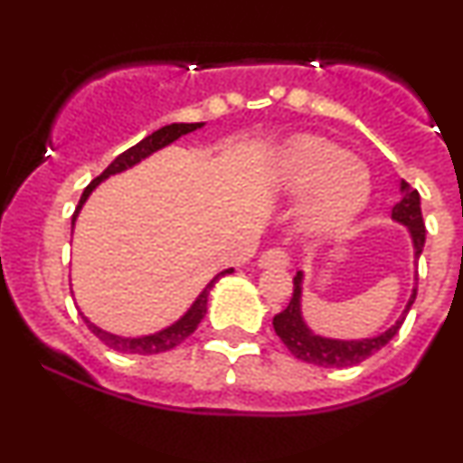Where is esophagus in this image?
<instances>
[{"label": "esophagus", "instance_id": "34e87169", "mask_svg": "<svg viewBox=\"0 0 463 463\" xmlns=\"http://www.w3.org/2000/svg\"><path fill=\"white\" fill-rule=\"evenodd\" d=\"M289 254L283 248H269L259 257V268H287Z\"/></svg>", "mask_w": 463, "mask_h": 463}]
</instances>
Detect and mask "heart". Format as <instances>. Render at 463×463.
Returning <instances> with one entry per match:
<instances>
[{
    "label": "heart",
    "mask_w": 463,
    "mask_h": 463,
    "mask_svg": "<svg viewBox=\"0 0 463 463\" xmlns=\"http://www.w3.org/2000/svg\"><path fill=\"white\" fill-rule=\"evenodd\" d=\"M276 184L285 194H307L302 220L313 232L346 228L368 206L372 195L365 165L322 137H298L279 154Z\"/></svg>",
    "instance_id": "obj_1"
}]
</instances>
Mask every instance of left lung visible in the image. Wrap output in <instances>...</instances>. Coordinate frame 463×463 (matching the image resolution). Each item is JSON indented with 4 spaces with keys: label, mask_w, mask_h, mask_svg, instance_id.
<instances>
[{
    "label": "left lung",
    "mask_w": 463,
    "mask_h": 463,
    "mask_svg": "<svg viewBox=\"0 0 463 463\" xmlns=\"http://www.w3.org/2000/svg\"><path fill=\"white\" fill-rule=\"evenodd\" d=\"M402 198L398 204L392 209V220L398 224L407 226L409 237L413 243V263H418L420 254L424 248V222H422V211H420V194L416 189H411L402 180L401 183ZM302 279L305 274L298 272L294 276V294H291L289 305L285 311H280L279 316H274V331L280 337V342L285 344L287 350L294 354L296 359L307 361V364L320 365V368H350V365H357L361 361H365L376 350H381L390 342L392 337L398 333V328L405 322L409 309H411L413 300H416L418 291V272H416V285H413L411 296H409L405 311L401 313L396 324H392L385 333L376 335V337H364V339H331L316 335L307 326L305 317H302Z\"/></svg>",
    "instance_id": "left-lung-1"
}]
</instances>
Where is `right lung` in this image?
<instances>
[{
  "label": "right lung",
  "mask_w": 463,
  "mask_h": 463,
  "mask_svg": "<svg viewBox=\"0 0 463 463\" xmlns=\"http://www.w3.org/2000/svg\"><path fill=\"white\" fill-rule=\"evenodd\" d=\"M202 126H204V124H202V121H200V124H169V126H163V128H158L156 132H152V135H147L146 139L137 143V146H132L126 152H121L119 156H117L115 161L110 163L109 167H106L104 172L99 174V176L95 178L87 189H84L82 198H80V202H78L76 213H73V217H71V226L76 224L78 213H80V209H82V204L89 200V195L93 194V189L98 187V184L102 183V180H106L109 176H115V174L126 172V169H130V167H135L137 163H141L143 158H147V156H150V154L163 150L165 146H169V143H174L176 139H180V137H183V135H189V132L202 128ZM231 272H232V268H228V269H224V272H220L217 276H213V279H211V283L200 291L198 298L194 300V305L189 307L187 313H184V316L180 317V320H176L174 324H169L167 328H163V331H156V333H152V335H141V337H121V335H113V333L104 331V328L95 326V324L89 320V317L84 316V313H80V316H82V320L87 322L89 331H91L95 337L99 339V342H104L106 346L117 350V353H124V354H158V353H167V350L180 346V344H183L184 339H187L189 335L194 333L195 328H198V324L202 322V317H204V313H206V302H209L211 289H213V285L222 279V276H226V274H231Z\"/></svg>",
  "instance_id": "obj_1"
}]
</instances>
